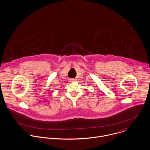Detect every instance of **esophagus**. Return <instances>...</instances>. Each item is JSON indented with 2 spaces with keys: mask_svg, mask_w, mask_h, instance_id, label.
I'll return each instance as SVG.
<instances>
[{
  "mask_svg": "<svg viewBox=\"0 0 150 150\" xmlns=\"http://www.w3.org/2000/svg\"><path fill=\"white\" fill-rule=\"evenodd\" d=\"M71 82H74L75 81V79H71V81H70Z\"/></svg>",
  "mask_w": 150,
  "mask_h": 150,
  "instance_id": "34e87169",
  "label": "esophagus"
}]
</instances>
